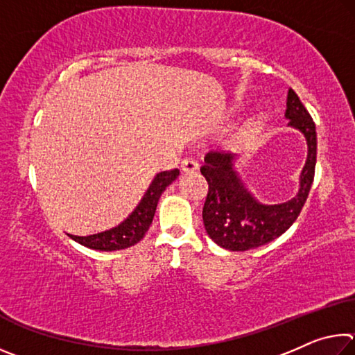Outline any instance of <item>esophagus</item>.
Returning <instances> with one entry per match:
<instances>
[{
    "mask_svg": "<svg viewBox=\"0 0 355 355\" xmlns=\"http://www.w3.org/2000/svg\"><path fill=\"white\" fill-rule=\"evenodd\" d=\"M180 169L183 172H196L199 169V163H197V159L194 158H184L182 161V164H180Z\"/></svg>",
    "mask_w": 355,
    "mask_h": 355,
    "instance_id": "34e87169",
    "label": "esophagus"
}]
</instances>
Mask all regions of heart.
Wrapping results in <instances>:
<instances>
[{"instance_id": "1", "label": "heart", "mask_w": 355, "mask_h": 355, "mask_svg": "<svg viewBox=\"0 0 355 355\" xmlns=\"http://www.w3.org/2000/svg\"><path fill=\"white\" fill-rule=\"evenodd\" d=\"M261 123V119H254V120H250V122L245 125V128H244V133H252V131H255L257 128H258V125Z\"/></svg>"}]
</instances>
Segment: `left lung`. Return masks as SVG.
<instances>
[{
	"mask_svg": "<svg viewBox=\"0 0 355 355\" xmlns=\"http://www.w3.org/2000/svg\"><path fill=\"white\" fill-rule=\"evenodd\" d=\"M285 117L288 125L305 136L307 161L300 172V188L293 199L277 205H263L244 188L235 171V153L209 152L200 167L208 182L202 218L208 236L227 250L244 252L279 238L293 225L302 209L315 178L316 127L297 94L290 89Z\"/></svg>",
	"mask_w": 355,
	"mask_h": 355,
	"instance_id": "obj_1",
	"label": "left lung"
}]
</instances>
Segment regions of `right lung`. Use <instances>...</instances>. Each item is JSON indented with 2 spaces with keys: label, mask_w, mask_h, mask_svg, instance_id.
I'll use <instances>...</instances> for the list:
<instances>
[{
  "label": "right lung",
  "mask_w": 355,
  "mask_h": 355,
  "mask_svg": "<svg viewBox=\"0 0 355 355\" xmlns=\"http://www.w3.org/2000/svg\"><path fill=\"white\" fill-rule=\"evenodd\" d=\"M180 171L172 169V171H164L158 173L155 180L150 184L146 194H144L142 200L136 209L131 213L127 219L120 222L117 227L110 228V230L97 233V235H89V236H75L70 235L73 241L80 243L81 245H86L89 249L94 250H105V252H112V250H120L127 249L130 245H135L139 243L141 239L146 236L150 224H152L153 216L156 211V205H158V200L161 194H163L164 189L169 186L173 180L178 177Z\"/></svg>",
  "instance_id": "1"
}]
</instances>
